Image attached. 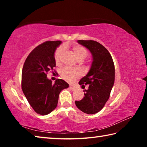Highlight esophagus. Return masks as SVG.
Listing matches in <instances>:
<instances>
[{
	"mask_svg": "<svg viewBox=\"0 0 147 147\" xmlns=\"http://www.w3.org/2000/svg\"><path fill=\"white\" fill-rule=\"evenodd\" d=\"M69 89H70L71 90H72V91H74L76 89V88H75V87L73 86H69Z\"/></svg>",
	"mask_w": 147,
	"mask_h": 147,
	"instance_id": "34e87169",
	"label": "esophagus"
}]
</instances>
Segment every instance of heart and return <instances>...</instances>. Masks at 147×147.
I'll list each match as a JSON object with an SVG mask.
<instances>
[{
  "label": "heart",
  "mask_w": 147,
  "mask_h": 147,
  "mask_svg": "<svg viewBox=\"0 0 147 147\" xmlns=\"http://www.w3.org/2000/svg\"><path fill=\"white\" fill-rule=\"evenodd\" d=\"M64 50L65 48L63 47H59V48L56 50L55 54H54V58H55V61L57 63H59V61H60ZM73 50L76 58L78 59H84L88 56V51L83 47L80 45H75L73 47ZM60 74L61 77L65 80L71 82L76 77H78L80 75V71L78 69H76L65 67L62 69Z\"/></svg>",
  "instance_id": "obj_1"
}]
</instances>
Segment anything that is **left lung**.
Instances as JSON below:
<instances>
[{"mask_svg":"<svg viewBox=\"0 0 147 147\" xmlns=\"http://www.w3.org/2000/svg\"><path fill=\"white\" fill-rule=\"evenodd\" d=\"M77 41L90 51L92 63L88 74L79 82L82 86L89 85L88 89L84 90L85 96L75 104L84 113L94 114L103 108L109 99L115 82V66L111 54L101 44L93 40Z\"/></svg>","mask_w":147,"mask_h":147,"instance_id":"8db88e82","label":"left lung"}]
</instances>
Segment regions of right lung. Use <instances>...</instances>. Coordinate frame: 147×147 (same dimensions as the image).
<instances>
[{
  "mask_svg": "<svg viewBox=\"0 0 147 147\" xmlns=\"http://www.w3.org/2000/svg\"><path fill=\"white\" fill-rule=\"evenodd\" d=\"M61 41H46L39 45L27 57L22 71V89L27 100L37 113L46 115L58 105L59 94L69 85L61 79L54 84L47 74L56 66L55 51Z\"/></svg>",
  "mask_w": 147,
  "mask_h": 147,
  "instance_id": "obj_1",
  "label": "right lung"
}]
</instances>
